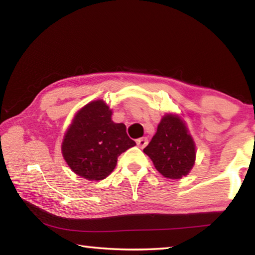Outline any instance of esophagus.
I'll use <instances>...</instances> for the list:
<instances>
[{
  "label": "esophagus",
  "instance_id": "obj_1",
  "mask_svg": "<svg viewBox=\"0 0 255 255\" xmlns=\"http://www.w3.org/2000/svg\"><path fill=\"white\" fill-rule=\"evenodd\" d=\"M136 142H137L138 147L143 148V147H146V146H147V143H148V139H147L146 137H142V138H139V139H137V140H136Z\"/></svg>",
  "mask_w": 255,
  "mask_h": 255
}]
</instances>
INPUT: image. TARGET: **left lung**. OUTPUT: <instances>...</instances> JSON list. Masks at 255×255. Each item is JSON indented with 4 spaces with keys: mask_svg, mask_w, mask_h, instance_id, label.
<instances>
[{
    "mask_svg": "<svg viewBox=\"0 0 255 255\" xmlns=\"http://www.w3.org/2000/svg\"><path fill=\"white\" fill-rule=\"evenodd\" d=\"M143 152L156 169L170 179L186 176L195 163V143L182 119L166 115L157 127V132Z\"/></svg>",
    "mask_w": 255,
    "mask_h": 255,
    "instance_id": "8db88e82",
    "label": "left lung"
}]
</instances>
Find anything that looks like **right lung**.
<instances>
[{
	"label": "right lung",
	"instance_id": "1",
	"mask_svg": "<svg viewBox=\"0 0 255 255\" xmlns=\"http://www.w3.org/2000/svg\"><path fill=\"white\" fill-rule=\"evenodd\" d=\"M113 112L103 100L92 101L78 112L66 132L62 155L73 172L101 180L115 169L118 157L136 142L124 124H115Z\"/></svg>",
	"mask_w": 255,
	"mask_h": 255
}]
</instances>
